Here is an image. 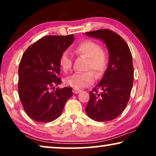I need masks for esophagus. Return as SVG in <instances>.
I'll return each mask as SVG.
<instances>
[{
    "mask_svg": "<svg viewBox=\"0 0 156 156\" xmlns=\"http://www.w3.org/2000/svg\"><path fill=\"white\" fill-rule=\"evenodd\" d=\"M80 91H81V90H80V89H75V88L73 89V92H74V94H78V93H80Z\"/></svg>",
    "mask_w": 156,
    "mask_h": 156,
    "instance_id": "obj_1",
    "label": "esophagus"
}]
</instances>
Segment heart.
Returning <instances> with one entry per match:
<instances>
[{
  "label": "heart",
  "instance_id": "heart-1",
  "mask_svg": "<svg viewBox=\"0 0 156 156\" xmlns=\"http://www.w3.org/2000/svg\"><path fill=\"white\" fill-rule=\"evenodd\" d=\"M74 52L80 55L88 58L86 69L94 70L96 74L101 76L105 73L108 65V55L102 50L98 42L91 40H84L76 44L74 48ZM59 66L64 72H68L72 66V59L68 51H63L59 57ZM96 80V75L92 70L82 73H75L65 80V84L80 89L93 84Z\"/></svg>",
  "mask_w": 156,
  "mask_h": 156
}]
</instances>
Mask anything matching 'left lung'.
<instances>
[{"label": "left lung", "instance_id": "1", "mask_svg": "<svg viewBox=\"0 0 156 156\" xmlns=\"http://www.w3.org/2000/svg\"><path fill=\"white\" fill-rule=\"evenodd\" d=\"M86 34L103 40L109 52V62L101 81L89 92L85 111L96 121H112L124 111L130 99L134 72L131 50L125 40L111 30Z\"/></svg>", "mask_w": 156, "mask_h": 156}]
</instances>
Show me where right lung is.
<instances>
[{
	"label": "right lung",
	"mask_w": 156,
	"mask_h": 156,
	"mask_svg": "<svg viewBox=\"0 0 156 156\" xmlns=\"http://www.w3.org/2000/svg\"><path fill=\"white\" fill-rule=\"evenodd\" d=\"M73 35H48L31 44L20 62L18 94L26 114L37 122L48 123L60 116L71 87L51 89L60 84L59 57L74 42Z\"/></svg>",
	"instance_id": "1"
}]
</instances>
